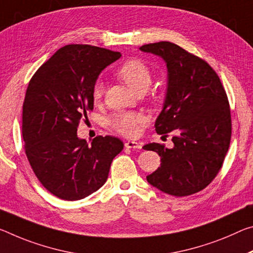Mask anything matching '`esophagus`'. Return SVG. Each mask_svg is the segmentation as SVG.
Returning <instances> with one entry per match:
<instances>
[{
  "instance_id": "obj_1",
  "label": "esophagus",
  "mask_w": 253,
  "mask_h": 253,
  "mask_svg": "<svg viewBox=\"0 0 253 253\" xmlns=\"http://www.w3.org/2000/svg\"><path fill=\"white\" fill-rule=\"evenodd\" d=\"M125 147L126 148H134V150H139V148H142V145L138 142L127 141L125 143Z\"/></svg>"
}]
</instances>
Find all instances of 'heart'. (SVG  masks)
I'll use <instances>...</instances> for the list:
<instances>
[{"mask_svg":"<svg viewBox=\"0 0 253 253\" xmlns=\"http://www.w3.org/2000/svg\"><path fill=\"white\" fill-rule=\"evenodd\" d=\"M117 78L126 84L134 93H144L152 84V73L148 67L141 61L131 59L124 63L117 71ZM103 85L101 82H95L92 87V98L94 101L101 98ZM145 123V118L136 112H117L109 119L110 126L118 133L131 137L137 135L139 127Z\"/></svg>","mask_w":253,"mask_h":253,"instance_id":"obj_1","label":"heart"}]
</instances>
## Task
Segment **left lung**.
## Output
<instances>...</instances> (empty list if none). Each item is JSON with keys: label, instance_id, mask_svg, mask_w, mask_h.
<instances>
[{"label": "left lung", "instance_id": "1", "mask_svg": "<svg viewBox=\"0 0 253 253\" xmlns=\"http://www.w3.org/2000/svg\"><path fill=\"white\" fill-rule=\"evenodd\" d=\"M167 64L168 86L158 134L173 131V147L144 145L161 156V166L147 182L168 195L183 197L206 188L217 175L230 146L232 124L226 92L210 64L175 43L139 47Z\"/></svg>", "mask_w": 253, "mask_h": 253}]
</instances>
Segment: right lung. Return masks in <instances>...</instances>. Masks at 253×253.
Masks as SVG:
<instances>
[{
    "label": "right lung",
    "instance_id": "1",
    "mask_svg": "<svg viewBox=\"0 0 253 253\" xmlns=\"http://www.w3.org/2000/svg\"><path fill=\"white\" fill-rule=\"evenodd\" d=\"M122 54L90 45H66L31 78L22 110L25 150L36 177L64 200H79L107 181L124 143L97 136L91 144L78 137V126L93 109L92 87Z\"/></svg>",
    "mask_w": 253,
    "mask_h": 253
}]
</instances>
